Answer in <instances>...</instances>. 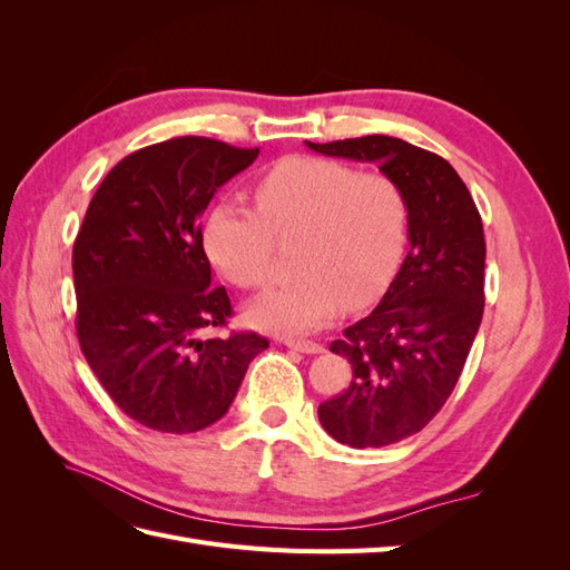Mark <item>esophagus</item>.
<instances>
[{"mask_svg":"<svg viewBox=\"0 0 570 570\" xmlns=\"http://www.w3.org/2000/svg\"><path fill=\"white\" fill-rule=\"evenodd\" d=\"M285 347L302 352V354H321L323 352V344L312 342V340H283Z\"/></svg>","mask_w":570,"mask_h":570,"instance_id":"obj_1","label":"esophagus"}]
</instances>
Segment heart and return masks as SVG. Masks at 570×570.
Returning <instances> with one entry per match:
<instances>
[{
	"mask_svg": "<svg viewBox=\"0 0 570 570\" xmlns=\"http://www.w3.org/2000/svg\"><path fill=\"white\" fill-rule=\"evenodd\" d=\"M256 212L220 202L206 216L204 249L223 278L264 287L275 243L299 237V278L271 287L247 306L258 331L302 335L331 323L342 304L364 308L383 295L402 264L409 209L385 174H358L333 159L289 157L254 185Z\"/></svg>",
	"mask_w": 570,
	"mask_h": 570,
	"instance_id": "heart-1",
	"label": "heart"
}]
</instances>
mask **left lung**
Segmentation results:
<instances>
[{
  "label": "left lung",
  "mask_w": 570,
  "mask_h": 570,
  "mask_svg": "<svg viewBox=\"0 0 570 570\" xmlns=\"http://www.w3.org/2000/svg\"><path fill=\"white\" fill-rule=\"evenodd\" d=\"M306 145L325 157L377 164L406 197L411 249L381 304L331 344L350 358L352 381L318 406L337 442L387 446L435 419L469 358L485 308L482 220L450 161L400 137Z\"/></svg>",
  "instance_id": "left-lung-1"
}]
</instances>
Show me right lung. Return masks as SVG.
<instances>
[{
	"mask_svg": "<svg viewBox=\"0 0 570 570\" xmlns=\"http://www.w3.org/2000/svg\"><path fill=\"white\" fill-rule=\"evenodd\" d=\"M258 147L174 137L132 151L101 180L73 245L76 333L116 406L159 433H197L226 416L256 333L202 340L233 316L212 285L199 216Z\"/></svg>",
	"mask_w": 570,
	"mask_h": 570,
	"instance_id": "right-lung-1",
	"label": "right lung"
}]
</instances>
